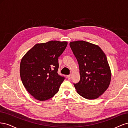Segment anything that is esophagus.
I'll return each mask as SVG.
<instances>
[{
    "label": "esophagus",
    "mask_w": 128,
    "mask_h": 128,
    "mask_svg": "<svg viewBox=\"0 0 128 128\" xmlns=\"http://www.w3.org/2000/svg\"><path fill=\"white\" fill-rule=\"evenodd\" d=\"M71 77H72V75L71 74L68 75H67V78L68 80H70L71 78Z\"/></svg>",
    "instance_id": "1"
}]
</instances>
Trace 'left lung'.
<instances>
[{"mask_svg":"<svg viewBox=\"0 0 128 128\" xmlns=\"http://www.w3.org/2000/svg\"><path fill=\"white\" fill-rule=\"evenodd\" d=\"M69 45L79 64L80 80L74 83L77 93L87 99L98 98L111 80L105 54L98 45L83 40L72 42Z\"/></svg>","mask_w":128,"mask_h":128,"instance_id":"8db88e82","label":"left lung"}]
</instances>
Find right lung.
I'll return each mask as SVG.
<instances>
[{
	"label": "right lung",
	"mask_w": 128,
	"mask_h": 128,
	"mask_svg": "<svg viewBox=\"0 0 128 128\" xmlns=\"http://www.w3.org/2000/svg\"><path fill=\"white\" fill-rule=\"evenodd\" d=\"M67 42L51 40L37 44L22 58L20 77L24 86L36 99L45 101L59 91L64 77L58 74V59Z\"/></svg>",
	"instance_id": "obj_1"
}]
</instances>
